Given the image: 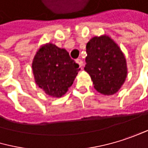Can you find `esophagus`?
<instances>
[{
  "label": "esophagus",
  "instance_id": "esophagus-1",
  "mask_svg": "<svg viewBox=\"0 0 148 148\" xmlns=\"http://www.w3.org/2000/svg\"><path fill=\"white\" fill-rule=\"evenodd\" d=\"M76 62L80 65V66L82 68V66H83V65H84V63H83V60H82V59H76Z\"/></svg>",
  "mask_w": 148,
  "mask_h": 148
}]
</instances>
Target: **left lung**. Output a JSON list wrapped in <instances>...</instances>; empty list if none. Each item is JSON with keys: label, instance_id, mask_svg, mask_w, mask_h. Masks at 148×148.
I'll return each mask as SVG.
<instances>
[{"label": "left lung", "instance_id": "8db88e82", "mask_svg": "<svg viewBox=\"0 0 148 148\" xmlns=\"http://www.w3.org/2000/svg\"><path fill=\"white\" fill-rule=\"evenodd\" d=\"M86 48L84 69L89 73L95 88L105 95L118 92L127 73L126 59L121 48L107 35L92 38Z\"/></svg>", "mask_w": 148, "mask_h": 148}]
</instances>
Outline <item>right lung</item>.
I'll return each instance as SVG.
<instances>
[{
	"mask_svg": "<svg viewBox=\"0 0 148 148\" xmlns=\"http://www.w3.org/2000/svg\"><path fill=\"white\" fill-rule=\"evenodd\" d=\"M32 67L39 88L47 95L58 98L66 93L81 70L66 50L52 43L46 44L38 50Z\"/></svg>",
	"mask_w": 148,
	"mask_h": 148,
	"instance_id": "obj_1",
	"label": "right lung"
}]
</instances>
